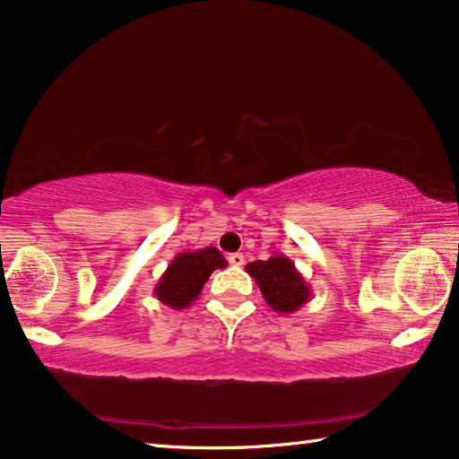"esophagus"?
I'll return each mask as SVG.
<instances>
[{
  "label": "esophagus",
  "instance_id": "esophagus-1",
  "mask_svg": "<svg viewBox=\"0 0 459 459\" xmlns=\"http://www.w3.org/2000/svg\"><path fill=\"white\" fill-rule=\"evenodd\" d=\"M229 263H230V265H235V267H240L245 263V255L243 253H232V255H229Z\"/></svg>",
  "mask_w": 459,
  "mask_h": 459
}]
</instances>
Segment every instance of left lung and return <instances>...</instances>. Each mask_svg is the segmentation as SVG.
I'll list each match as a JSON object with an SVG mask.
<instances>
[{"label":"left lung","instance_id":"1","mask_svg":"<svg viewBox=\"0 0 459 459\" xmlns=\"http://www.w3.org/2000/svg\"><path fill=\"white\" fill-rule=\"evenodd\" d=\"M247 273L255 279L267 306L277 314L298 312L312 299V287L285 255H273L267 261L248 263Z\"/></svg>","mask_w":459,"mask_h":459}]
</instances>
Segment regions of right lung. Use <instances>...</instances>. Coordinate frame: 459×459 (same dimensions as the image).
Returning a JSON list of instances; mask_svg holds the SVG:
<instances>
[{
  "mask_svg": "<svg viewBox=\"0 0 459 459\" xmlns=\"http://www.w3.org/2000/svg\"><path fill=\"white\" fill-rule=\"evenodd\" d=\"M229 263L216 247L178 253L153 287V295L172 309H186L198 299L202 287L214 269H224Z\"/></svg>",
  "mask_w": 459,
  "mask_h": 459,
  "instance_id": "1",
  "label": "right lung"
}]
</instances>
